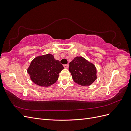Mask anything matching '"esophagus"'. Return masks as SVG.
Segmentation results:
<instances>
[{"instance_id":"esophagus-1","label":"esophagus","mask_w":131,"mask_h":131,"mask_svg":"<svg viewBox=\"0 0 131 131\" xmlns=\"http://www.w3.org/2000/svg\"><path fill=\"white\" fill-rule=\"evenodd\" d=\"M63 67H64V68H66V69H67V68H68V67H69V65H68V64H64V65H63Z\"/></svg>"}]
</instances>
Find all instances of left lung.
<instances>
[{
    "mask_svg": "<svg viewBox=\"0 0 131 131\" xmlns=\"http://www.w3.org/2000/svg\"><path fill=\"white\" fill-rule=\"evenodd\" d=\"M69 70L74 81L81 86L91 85L97 78L95 66L81 56L69 63Z\"/></svg>",
    "mask_w": 131,
    "mask_h": 131,
    "instance_id": "obj_1",
    "label": "left lung"
}]
</instances>
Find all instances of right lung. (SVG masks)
<instances>
[{
  "label": "right lung",
  "mask_w": 131,
  "mask_h": 131,
  "mask_svg": "<svg viewBox=\"0 0 131 131\" xmlns=\"http://www.w3.org/2000/svg\"><path fill=\"white\" fill-rule=\"evenodd\" d=\"M64 69L53 55L47 54L35 57L27 69L31 80L40 86L48 87L56 82L59 73Z\"/></svg>",
  "instance_id": "add662e5"
}]
</instances>
